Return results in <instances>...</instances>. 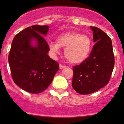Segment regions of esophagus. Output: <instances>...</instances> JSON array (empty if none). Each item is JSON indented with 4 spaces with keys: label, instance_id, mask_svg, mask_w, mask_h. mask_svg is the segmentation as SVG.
Instances as JSON below:
<instances>
[{
    "label": "esophagus",
    "instance_id": "34e87169",
    "mask_svg": "<svg viewBox=\"0 0 124 124\" xmlns=\"http://www.w3.org/2000/svg\"><path fill=\"white\" fill-rule=\"evenodd\" d=\"M65 67H66V66L63 65V64H60V69H63V68H65Z\"/></svg>",
    "mask_w": 124,
    "mask_h": 124
}]
</instances>
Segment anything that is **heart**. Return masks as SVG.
<instances>
[{"label":"heart","mask_w":124,"mask_h":124,"mask_svg":"<svg viewBox=\"0 0 124 124\" xmlns=\"http://www.w3.org/2000/svg\"><path fill=\"white\" fill-rule=\"evenodd\" d=\"M91 46V40L88 36L76 32H68L59 36L57 43H51L49 48L53 56L60 54V47L65 48L64 56L66 60L73 64H79L87 58Z\"/></svg>","instance_id":"heart-1"}]
</instances>
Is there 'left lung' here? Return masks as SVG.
Returning a JSON list of instances; mask_svg holds the SVG:
<instances>
[{
  "label": "left lung",
  "instance_id": "1",
  "mask_svg": "<svg viewBox=\"0 0 124 124\" xmlns=\"http://www.w3.org/2000/svg\"><path fill=\"white\" fill-rule=\"evenodd\" d=\"M95 42L89 57L73 68L72 86L81 94H89L107 85L114 66L112 44L110 37L99 28L91 27Z\"/></svg>",
  "mask_w": 124,
  "mask_h": 124
}]
</instances>
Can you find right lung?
<instances>
[{
    "label": "right lung",
    "instance_id": "obj_1",
    "mask_svg": "<svg viewBox=\"0 0 124 124\" xmlns=\"http://www.w3.org/2000/svg\"><path fill=\"white\" fill-rule=\"evenodd\" d=\"M48 25H32L15 36L8 54V63L14 83L25 91L38 94L50 86L59 64L48 55L50 50L46 35ZM37 41L34 47L31 41Z\"/></svg>",
    "mask_w": 124,
    "mask_h": 124
}]
</instances>
